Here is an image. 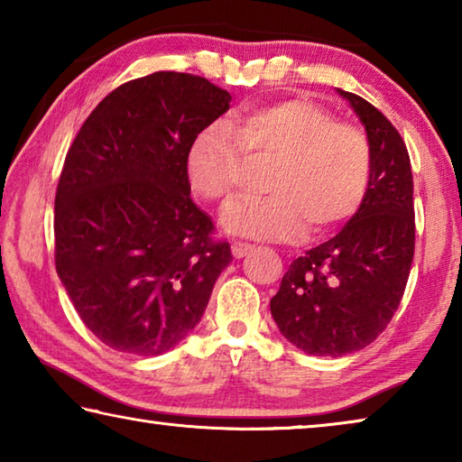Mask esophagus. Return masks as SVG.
I'll use <instances>...</instances> for the list:
<instances>
[{
    "label": "esophagus",
    "mask_w": 462,
    "mask_h": 462,
    "mask_svg": "<svg viewBox=\"0 0 462 462\" xmlns=\"http://www.w3.org/2000/svg\"><path fill=\"white\" fill-rule=\"evenodd\" d=\"M253 253V246L246 242H232V256L234 259H245L246 254Z\"/></svg>",
    "instance_id": "obj_1"
}]
</instances>
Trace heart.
Returning <instances> with one entry per match:
<instances>
[{"mask_svg":"<svg viewBox=\"0 0 462 462\" xmlns=\"http://www.w3.org/2000/svg\"><path fill=\"white\" fill-rule=\"evenodd\" d=\"M250 161H275L267 198H240L222 212V228L253 240H295L310 226L322 234L346 222L366 195L373 156L365 132L338 124L303 99L259 104L232 122L203 128L185 156L187 179L208 199H228Z\"/></svg>","mask_w":462,"mask_h":462,"instance_id":"heart-1","label":"heart"}]
</instances>
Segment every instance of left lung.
Instances as JSON below:
<instances>
[{"mask_svg": "<svg viewBox=\"0 0 462 462\" xmlns=\"http://www.w3.org/2000/svg\"><path fill=\"white\" fill-rule=\"evenodd\" d=\"M371 146V181L356 214L324 245L289 264L271 316L303 353L342 356L377 338L408 283L416 222L410 154L400 132L369 101L338 89Z\"/></svg>", "mask_w": 462, "mask_h": 462, "instance_id": "8db88e82", "label": "left lung"}]
</instances>
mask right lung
Wrapping results in <instances>:
<instances>
[{
  "label": "right lung",
  "instance_id": "1",
  "mask_svg": "<svg viewBox=\"0 0 462 462\" xmlns=\"http://www.w3.org/2000/svg\"><path fill=\"white\" fill-rule=\"evenodd\" d=\"M198 75L159 71L99 101L69 148L54 199V263L83 324L118 353L175 348L232 261L191 201L185 156L230 109Z\"/></svg>",
  "mask_w": 462,
  "mask_h": 462
}]
</instances>
